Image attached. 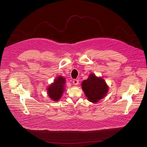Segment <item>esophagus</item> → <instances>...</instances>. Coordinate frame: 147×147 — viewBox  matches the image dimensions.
I'll return each instance as SVG.
<instances>
[{
    "label": "esophagus",
    "instance_id": "obj_1",
    "mask_svg": "<svg viewBox=\"0 0 147 147\" xmlns=\"http://www.w3.org/2000/svg\"><path fill=\"white\" fill-rule=\"evenodd\" d=\"M78 82H79V80H77V79H75V80H74L73 81V84L74 85H76V86L78 84Z\"/></svg>",
    "mask_w": 147,
    "mask_h": 147
}]
</instances>
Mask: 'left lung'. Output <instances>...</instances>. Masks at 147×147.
Masks as SVG:
<instances>
[{
	"label": "left lung",
	"instance_id": "left-lung-1",
	"mask_svg": "<svg viewBox=\"0 0 147 147\" xmlns=\"http://www.w3.org/2000/svg\"><path fill=\"white\" fill-rule=\"evenodd\" d=\"M81 86L87 99L93 103L103 98L108 91V86L105 81L92 73L90 74L88 79L82 82Z\"/></svg>",
	"mask_w": 147,
	"mask_h": 147
}]
</instances>
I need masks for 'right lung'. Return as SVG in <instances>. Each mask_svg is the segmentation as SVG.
<instances>
[{
	"instance_id": "add662e5",
	"label": "right lung",
	"mask_w": 147,
	"mask_h": 147,
	"mask_svg": "<svg viewBox=\"0 0 147 147\" xmlns=\"http://www.w3.org/2000/svg\"><path fill=\"white\" fill-rule=\"evenodd\" d=\"M65 78L62 76L57 77L55 81L47 88L48 96L52 100H59L65 90Z\"/></svg>"
}]
</instances>
